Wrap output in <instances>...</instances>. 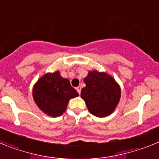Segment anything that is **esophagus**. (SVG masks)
<instances>
[{
	"mask_svg": "<svg viewBox=\"0 0 159 159\" xmlns=\"http://www.w3.org/2000/svg\"><path fill=\"white\" fill-rule=\"evenodd\" d=\"M76 91H77V92H78L79 94H80V92H81V87L80 86L77 87V88H76Z\"/></svg>",
	"mask_w": 159,
	"mask_h": 159,
	"instance_id": "obj_1",
	"label": "esophagus"
}]
</instances>
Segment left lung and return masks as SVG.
<instances>
[{
    "label": "left lung",
    "mask_w": 159,
    "mask_h": 159,
    "mask_svg": "<svg viewBox=\"0 0 159 159\" xmlns=\"http://www.w3.org/2000/svg\"><path fill=\"white\" fill-rule=\"evenodd\" d=\"M86 87L81 91L88 111L96 117H106L115 111L121 96L116 81L105 72L92 71L84 80Z\"/></svg>",
    "instance_id": "obj_1"
}]
</instances>
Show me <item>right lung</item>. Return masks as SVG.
Instances as JSON below:
<instances>
[{"label":"right lung","mask_w":159,"mask_h":159,"mask_svg":"<svg viewBox=\"0 0 159 159\" xmlns=\"http://www.w3.org/2000/svg\"><path fill=\"white\" fill-rule=\"evenodd\" d=\"M32 95L42 111L52 117H58L66 111L70 99L79 94L69 80L63 78L57 71L43 75L33 87Z\"/></svg>","instance_id":"obj_1"}]
</instances>
